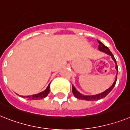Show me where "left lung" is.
<instances>
[{"instance_id": "1", "label": "left lung", "mask_w": 130, "mask_h": 130, "mask_svg": "<svg viewBox=\"0 0 130 130\" xmlns=\"http://www.w3.org/2000/svg\"><path fill=\"white\" fill-rule=\"evenodd\" d=\"M97 41H98V43H99V50L102 52H104V53H106V54H108V55H110L113 60L115 61V64H116V67H115V68L116 69V71H117V74H118V66H117V64H116V59H115V57H114V55L112 54L111 52L110 51L109 48H108L107 46H105L104 44H103L101 42L99 41H98V40H97ZM117 74H116V76H117ZM116 76V79H115V81L114 82V83H113L111 87H109L108 89H107L106 91H105L103 92V93H101L97 94V95H82V94H81L79 92H78L77 90H76V89L75 88V87H74V85H72L73 94H74V95L76 97V98L79 99L86 100V101H96V100H99V99H101L104 98V97H106V95L109 93L112 90V89L114 88V87H115V84H116V79H117V76Z\"/></svg>"}]
</instances>
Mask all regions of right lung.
I'll use <instances>...</instances> for the list:
<instances>
[{
    "label": "right lung",
    "instance_id": "add662e5",
    "mask_svg": "<svg viewBox=\"0 0 130 130\" xmlns=\"http://www.w3.org/2000/svg\"><path fill=\"white\" fill-rule=\"evenodd\" d=\"M50 92V84H48V87H46V89L45 91L41 92L38 94H35V95H29V96H22V97H25L29 100H39L42 99L46 97Z\"/></svg>",
    "mask_w": 130,
    "mask_h": 130
}]
</instances>
